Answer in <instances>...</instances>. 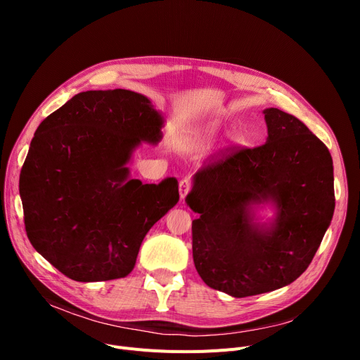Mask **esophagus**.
Returning <instances> with one entry per match:
<instances>
[{
    "instance_id": "esophagus-1",
    "label": "esophagus",
    "mask_w": 360,
    "mask_h": 360,
    "mask_svg": "<svg viewBox=\"0 0 360 360\" xmlns=\"http://www.w3.org/2000/svg\"><path fill=\"white\" fill-rule=\"evenodd\" d=\"M190 190H191V181H190V178H184L179 182V194H181L182 200L186 197L188 193H190Z\"/></svg>"
}]
</instances>
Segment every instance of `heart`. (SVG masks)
I'll list each match as a JSON object with an SVG mask.
<instances>
[{
  "label": "heart",
  "instance_id": "heart-1",
  "mask_svg": "<svg viewBox=\"0 0 360 360\" xmlns=\"http://www.w3.org/2000/svg\"><path fill=\"white\" fill-rule=\"evenodd\" d=\"M216 131H217V125L214 122H212V124L204 127L202 134H204V137H213L216 134Z\"/></svg>",
  "mask_w": 360,
  "mask_h": 360
}]
</instances>
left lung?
<instances>
[{"instance_id":"1","label":"left lung","mask_w":360,"mask_h":360,"mask_svg":"<svg viewBox=\"0 0 360 360\" xmlns=\"http://www.w3.org/2000/svg\"><path fill=\"white\" fill-rule=\"evenodd\" d=\"M267 141L242 148L193 176L185 201L193 220L195 269L233 297L290 285L311 264L334 214L333 159L290 113L262 110ZM269 205L274 217L259 210Z\"/></svg>"}]
</instances>
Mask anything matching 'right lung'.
I'll use <instances>...</instances> for the list:
<instances>
[{
  "mask_svg": "<svg viewBox=\"0 0 360 360\" xmlns=\"http://www.w3.org/2000/svg\"><path fill=\"white\" fill-rule=\"evenodd\" d=\"M165 117L131 90H87L37 127L20 172L30 243L75 281L128 276L147 232L179 201L178 181L143 184L128 163L162 141Z\"/></svg>",
  "mask_w": 360,
  "mask_h": 360,
  "instance_id": "1",
  "label": "right lung"
}]
</instances>
